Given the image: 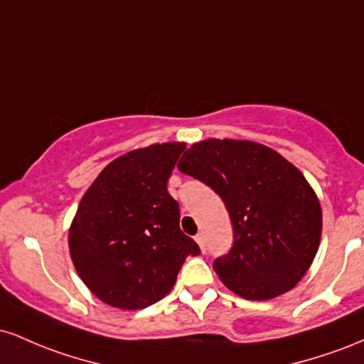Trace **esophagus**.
I'll return each mask as SVG.
<instances>
[{"mask_svg": "<svg viewBox=\"0 0 364 364\" xmlns=\"http://www.w3.org/2000/svg\"><path fill=\"white\" fill-rule=\"evenodd\" d=\"M195 240H196V243H198L200 250H202V252H205V235H203V232H198V235L195 236Z\"/></svg>", "mask_w": 364, "mask_h": 364, "instance_id": "34e87169", "label": "esophagus"}]
</instances>
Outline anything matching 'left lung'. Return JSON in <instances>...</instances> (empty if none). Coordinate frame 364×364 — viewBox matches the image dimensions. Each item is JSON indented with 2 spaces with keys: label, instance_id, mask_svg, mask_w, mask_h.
<instances>
[{
  "label": "left lung",
  "instance_id": "left-lung-1",
  "mask_svg": "<svg viewBox=\"0 0 364 364\" xmlns=\"http://www.w3.org/2000/svg\"><path fill=\"white\" fill-rule=\"evenodd\" d=\"M178 169L210 186L231 217L235 243L214 262L228 289L263 301L301 281L321 237L318 196L301 171L265 145L229 139L193 144Z\"/></svg>",
  "mask_w": 364,
  "mask_h": 364
}]
</instances>
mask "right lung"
<instances>
[{
	"label": "right lung",
	"mask_w": 364,
	"mask_h": 364,
	"mask_svg": "<svg viewBox=\"0 0 364 364\" xmlns=\"http://www.w3.org/2000/svg\"><path fill=\"white\" fill-rule=\"evenodd\" d=\"M186 144H154L107 164L82 196L70 225L75 269L101 301L141 310L173 289L198 245L179 229L168 179Z\"/></svg>",
	"instance_id": "right-lung-1"
}]
</instances>
